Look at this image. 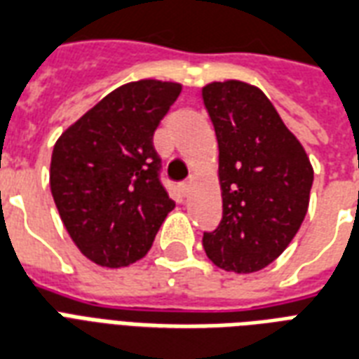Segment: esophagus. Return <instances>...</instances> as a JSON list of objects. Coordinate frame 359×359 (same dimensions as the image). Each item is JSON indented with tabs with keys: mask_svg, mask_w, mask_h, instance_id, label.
<instances>
[{
	"mask_svg": "<svg viewBox=\"0 0 359 359\" xmlns=\"http://www.w3.org/2000/svg\"><path fill=\"white\" fill-rule=\"evenodd\" d=\"M193 182H195V176H189V180H185V182L182 183V191H183V195H187L191 189V185H193Z\"/></svg>",
	"mask_w": 359,
	"mask_h": 359,
	"instance_id": "obj_1",
	"label": "esophagus"
}]
</instances>
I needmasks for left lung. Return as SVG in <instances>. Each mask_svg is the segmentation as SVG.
<instances>
[{"instance_id":"left-lung-1","label":"left lung","mask_w":359,"mask_h":359,"mask_svg":"<svg viewBox=\"0 0 359 359\" xmlns=\"http://www.w3.org/2000/svg\"><path fill=\"white\" fill-rule=\"evenodd\" d=\"M202 100L219 147L223 198V217L202 246L223 271H261L297 234L314 170L263 90L242 81L210 83Z\"/></svg>"}]
</instances>
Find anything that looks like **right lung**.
Wrapping results in <instances>:
<instances>
[{
	"mask_svg": "<svg viewBox=\"0 0 359 359\" xmlns=\"http://www.w3.org/2000/svg\"><path fill=\"white\" fill-rule=\"evenodd\" d=\"M180 93V83H126L55 144L50 193L75 246L96 265L142 259L176 206L161 183L153 134Z\"/></svg>",
	"mask_w": 359,
	"mask_h": 359,
	"instance_id": "obj_1",
	"label": "right lung"
}]
</instances>
